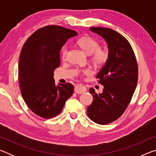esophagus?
I'll return each instance as SVG.
<instances>
[{
  "mask_svg": "<svg viewBox=\"0 0 156 156\" xmlns=\"http://www.w3.org/2000/svg\"><path fill=\"white\" fill-rule=\"evenodd\" d=\"M74 91L76 94H83V93H84V92H86L87 88L85 87V86L83 85V84H78L75 86Z\"/></svg>",
  "mask_w": 156,
  "mask_h": 156,
  "instance_id": "obj_1",
  "label": "esophagus"
}]
</instances>
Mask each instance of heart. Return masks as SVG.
<instances>
[{
	"label": "heart",
	"instance_id": "1",
	"mask_svg": "<svg viewBox=\"0 0 156 156\" xmlns=\"http://www.w3.org/2000/svg\"><path fill=\"white\" fill-rule=\"evenodd\" d=\"M78 44L87 54L91 55L90 58L94 64L102 65L106 62L109 57V52L107 49L100 48V44L98 41L92 37L86 36L81 38L78 41ZM69 51L67 44H64L62 47L60 52L62 58H65ZM78 73L90 74L92 70L90 68H84L78 70Z\"/></svg>",
	"mask_w": 156,
	"mask_h": 156
}]
</instances>
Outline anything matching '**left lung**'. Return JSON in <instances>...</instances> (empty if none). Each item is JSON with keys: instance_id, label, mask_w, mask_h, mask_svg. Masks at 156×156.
<instances>
[{"instance_id": "8db88e82", "label": "left lung", "mask_w": 156, "mask_h": 156, "mask_svg": "<svg viewBox=\"0 0 156 156\" xmlns=\"http://www.w3.org/2000/svg\"><path fill=\"white\" fill-rule=\"evenodd\" d=\"M89 30L105 39L109 57L96 75L98 83L104 86L102 93L89 89L94 100L87 115L97 124L107 125L118 119L131 102L138 83V64L131 45L120 34L105 27Z\"/></svg>"}]
</instances>
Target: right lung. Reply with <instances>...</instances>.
Returning a JSON list of instances; mask_svg holds the SVG:
<instances>
[{"mask_svg":"<svg viewBox=\"0 0 156 156\" xmlns=\"http://www.w3.org/2000/svg\"><path fill=\"white\" fill-rule=\"evenodd\" d=\"M77 32L58 25H47L29 37L21 49L18 79L23 98L36 115L48 119L62 112L72 96L71 83L55 85L54 71L60 65V50Z\"/></svg>","mask_w":156,"mask_h":156,"instance_id":"1","label":"right lung"}]
</instances>
